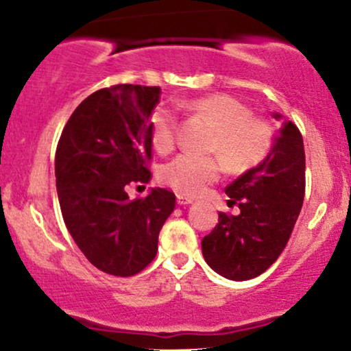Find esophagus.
<instances>
[{"label":"esophagus","instance_id":"obj_1","mask_svg":"<svg viewBox=\"0 0 351 351\" xmlns=\"http://www.w3.org/2000/svg\"><path fill=\"white\" fill-rule=\"evenodd\" d=\"M176 203H178L180 206H188V204H193V199L188 198V196L178 195V196H176Z\"/></svg>","mask_w":351,"mask_h":351}]
</instances>
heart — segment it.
Here are the masks:
<instances>
[{
	"label": "heart",
	"instance_id": "heart-1",
	"mask_svg": "<svg viewBox=\"0 0 351 351\" xmlns=\"http://www.w3.org/2000/svg\"><path fill=\"white\" fill-rule=\"evenodd\" d=\"M216 128L211 152L219 153L229 170L244 171L263 162L274 143V130L267 122L252 119L243 102L228 94H211L188 104ZM152 143L158 152H170L175 145L176 117L168 107H158L150 122ZM221 162L215 156L183 153L171 160L162 171V180L180 195L198 196L219 178Z\"/></svg>",
	"mask_w": 351,
	"mask_h": 351
}]
</instances>
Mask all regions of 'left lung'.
<instances>
[{"mask_svg":"<svg viewBox=\"0 0 351 351\" xmlns=\"http://www.w3.org/2000/svg\"><path fill=\"white\" fill-rule=\"evenodd\" d=\"M276 120L284 117L272 112ZM305 152L299 128L284 120L265 158L226 188L239 215L219 213L201 241L206 264L229 280L267 271L284 251L304 203Z\"/></svg>","mask_w":351,"mask_h":351,"instance_id":"left-lung-1","label":"left lung"}]
</instances>
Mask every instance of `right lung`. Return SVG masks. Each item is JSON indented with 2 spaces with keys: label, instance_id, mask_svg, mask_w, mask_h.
Here are the masks:
<instances>
[{
  "label": "right lung",
  "instance_id": "1",
  "mask_svg": "<svg viewBox=\"0 0 351 351\" xmlns=\"http://www.w3.org/2000/svg\"><path fill=\"white\" fill-rule=\"evenodd\" d=\"M160 87L100 88L79 104L56 150V186L64 223L92 265L112 276L143 271L158 251V234L175 195L152 188L132 201L127 184L150 181L152 110Z\"/></svg>",
  "mask_w": 351,
  "mask_h": 351
}]
</instances>
